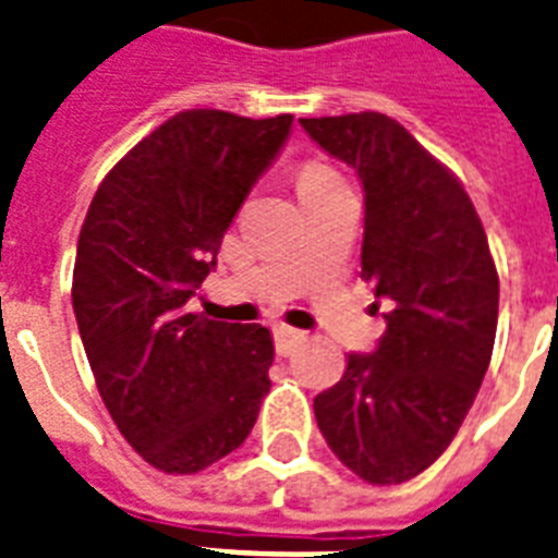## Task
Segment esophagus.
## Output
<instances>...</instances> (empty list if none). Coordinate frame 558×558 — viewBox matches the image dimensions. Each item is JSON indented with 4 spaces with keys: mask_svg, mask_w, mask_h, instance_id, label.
Returning <instances> with one entry per match:
<instances>
[{
    "mask_svg": "<svg viewBox=\"0 0 558 558\" xmlns=\"http://www.w3.org/2000/svg\"><path fill=\"white\" fill-rule=\"evenodd\" d=\"M302 340H305V335H302V331H296V328H291V326L274 328V343H276V352H279V355H291V352H296V347H302Z\"/></svg>",
    "mask_w": 558,
    "mask_h": 558,
    "instance_id": "obj_1",
    "label": "esophagus"
}]
</instances>
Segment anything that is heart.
Returning <instances> with one entry per match:
<instances>
[{
    "instance_id": "obj_1",
    "label": "heart",
    "mask_w": 558,
    "mask_h": 558,
    "mask_svg": "<svg viewBox=\"0 0 558 558\" xmlns=\"http://www.w3.org/2000/svg\"><path fill=\"white\" fill-rule=\"evenodd\" d=\"M338 171L335 168H328L326 162H302L296 168V189H311V185H319V183H328V180H335Z\"/></svg>"
}]
</instances>
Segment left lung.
I'll return each mask as SVG.
<instances>
[{
  "label": "left lung",
  "instance_id": "obj_1",
  "mask_svg": "<svg viewBox=\"0 0 558 558\" xmlns=\"http://www.w3.org/2000/svg\"><path fill=\"white\" fill-rule=\"evenodd\" d=\"M361 177V279L384 296L373 355L314 399V416L349 472L373 486L425 472L474 404L498 328V267L472 197L451 168L384 113L300 119Z\"/></svg>",
  "mask_w": 558,
  "mask_h": 558
}]
</instances>
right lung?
<instances>
[{
    "instance_id": "obj_1",
    "label": "right lung",
    "mask_w": 558,
    "mask_h": 558,
    "mask_svg": "<svg viewBox=\"0 0 558 558\" xmlns=\"http://www.w3.org/2000/svg\"><path fill=\"white\" fill-rule=\"evenodd\" d=\"M291 122L183 110L89 203L72 274L77 331L104 408L159 472L197 474L235 451L270 390V331L185 305Z\"/></svg>"
}]
</instances>
